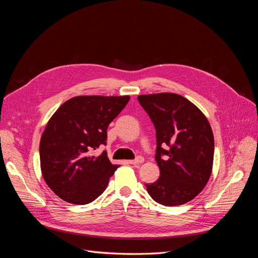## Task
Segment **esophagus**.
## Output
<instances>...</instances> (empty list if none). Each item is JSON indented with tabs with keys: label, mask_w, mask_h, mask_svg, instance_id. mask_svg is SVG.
<instances>
[{
	"label": "esophagus",
	"mask_w": 258,
	"mask_h": 258,
	"mask_svg": "<svg viewBox=\"0 0 258 258\" xmlns=\"http://www.w3.org/2000/svg\"><path fill=\"white\" fill-rule=\"evenodd\" d=\"M143 161H144V158L142 157V156H138L136 159L129 160V163L130 165H139V163H142Z\"/></svg>",
	"instance_id": "obj_1"
}]
</instances>
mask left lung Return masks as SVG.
Instances as JSON below:
<instances>
[{
	"instance_id": "8db88e82",
	"label": "left lung",
	"mask_w": 258,
	"mask_h": 258,
	"mask_svg": "<svg viewBox=\"0 0 258 258\" xmlns=\"http://www.w3.org/2000/svg\"><path fill=\"white\" fill-rule=\"evenodd\" d=\"M156 130L155 159L160 176L145 184L158 204L181 206L205 188L214 157V137L207 117L186 98L162 92L139 96Z\"/></svg>"
}]
</instances>
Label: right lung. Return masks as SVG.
<instances>
[{
    "mask_svg": "<svg viewBox=\"0 0 258 258\" xmlns=\"http://www.w3.org/2000/svg\"><path fill=\"white\" fill-rule=\"evenodd\" d=\"M129 96H80L68 100L46 126L40 142L41 170L49 188L70 204L87 205L97 199L118 165L106 151L107 127L127 105Z\"/></svg>",
    "mask_w": 258,
    "mask_h": 258,
    "instance_id": "obj_1",
    "label": "right lung"
}]
</instances>
